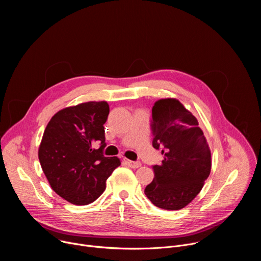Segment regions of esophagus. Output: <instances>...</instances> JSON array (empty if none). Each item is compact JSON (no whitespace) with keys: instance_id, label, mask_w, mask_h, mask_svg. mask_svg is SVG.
<instances>
[{"instance_id":"34e87169","label":"esophagus","mask_w":261,"mask_h":261,"mask_svg":"<svg viewBox=\"0 0 261 261\" xmlns=\"http://www.w3.org/2000/svg\"><path fill=\"white\" fill-rule=\"evenodd\" d=\"M123 160H124V162H125L128 166H130V167H132V168H138V167L141 166V163H140L139 161H131V160H128V159H126V158H124Z\"/></svg>"}]
</instances>
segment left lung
Returning <instances> with one entry per match:
<instances>
[{
	"label": "left lung",
	"mask_w": 261,
	"mask_h": 261,
	"mask_svg": "<svg viewBox=\"0 0 261 261\" xmlns=\"http://www.w3.org/2000/svg\"><path fill=\"white\" fill-rule=\"evenodd\" d=\"M153 146L163 160L144 194L156 206L176 211L200 192L212 167L211 151L196 118L176 99L158 100L152 109Z\"/></svg>",
	"instance_id": "1"
}]
</instances>
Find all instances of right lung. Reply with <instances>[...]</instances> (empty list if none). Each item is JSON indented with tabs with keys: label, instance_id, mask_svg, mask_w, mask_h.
Instances as JSON below:
<instances>
[{
	"label": "right lung",
	"instance_id": "add662e5",
	"mask_svg": "<svg viewBox=\"0 0 261 261\" xmlns=\"http://www.w3.org/2000/svg\"><path fill=\"white\" fill-rule=\"evenodd\" d=\"M108 114L105 101L82 103L58 111L44 130L38 151L42 170L53 190L72 204L95 201L121 165L118 157L103 155Z\"/></svg>",
	"mask_w": 261,
	"mask_h": 261
}]
</instances>
